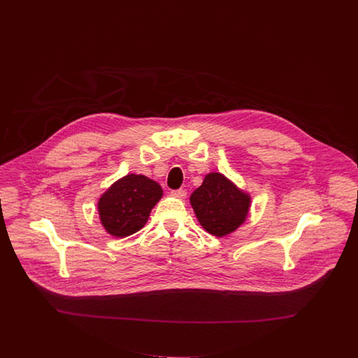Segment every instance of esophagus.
Returning a JSON list of instances; mask_svg holds the SVG:
<instances>
[{
	"instance_id": "34e87169",
	"label": "esophagus",
	"mask_w": 358,
	"mask_h": 358,
	"mask_svg": "<svg viewBox=\"0 0 358 358\" xmlns=\"http://www.w3.org/2000/svg\"><path fill=\"white\" fill-rule=\"evenodd\" d=\"M171 194L174 197H178V199H185L187 197V190L180 188V189L171 190Z\"/></svg>"
}]
</instances>
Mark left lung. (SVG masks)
Masks as SVG:
<instances>
[{
  "label": "left lung",
  "mask_w": 358,
  "mask_h": 358,
  "mask_svg": "<svg viewBox=\"0 0 358 358\" xmlns=\"http://www.w3.org/2000/svg\"><path fill=\"white\" fill-rule=\"evenodd\" d=\"M190 204L200 224L207 231L216 236H224L245 222L250 197L238 189L223 174L210 173L201 187L192 193Z\"/></svg>",
  "instance_id": "8db88e82"
}]
</instances>
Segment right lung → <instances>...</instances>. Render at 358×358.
<instances>
[{
	"label": "right lung",
	"mask_w": 358,
	"mask_h": 358,
	"mask_svg": "<svg viewBox=\"0 0 358 358\" xmlns=\"http://www.w3.org/2000/svg\"><path fill=\"white\" fill-rule=\"evenodd\" d=\"M162 197V188L145 176L128 174L116 181L99 201V212L106 231L128 236L139 231L150 212Z\"/></svg>",
	"instance_id": "right-lung-1"
}]
</instances>
